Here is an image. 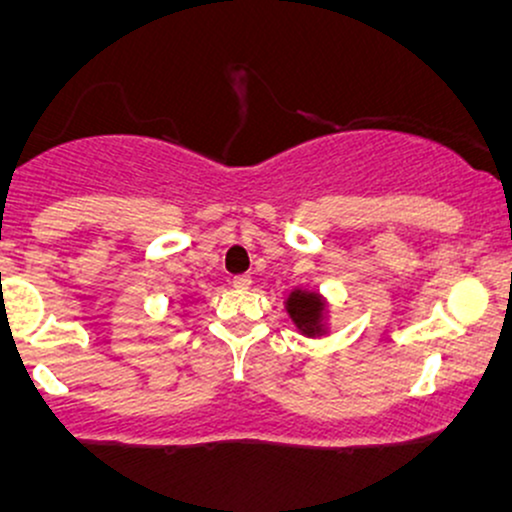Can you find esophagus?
Wrapping results in <instances>:
<instances>
[{
  "instance_id": "1",
  "label": "esophagus",
  "mask_w": 512,
  "mask_h": 512,
  "mask_svg": "<svg viewBox=\"0 0 512 512\" xmlns=\"http://www.w3.org/2000/svg\"><path fill=\"white\" fill-rule=\"evenodd\" d=\"M231 284L236 286V289H250L252 279H250L248 274H238V276H233V279H231Z\"/></svg>"
}]
</instances>
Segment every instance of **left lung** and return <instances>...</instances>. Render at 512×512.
Segmentation results:
<instances>
[{
	"instance_id": "obj_1",
	"label": "left lung",
	"mask_w": 512,
	"mask_h": 512,
	"mask_svg": "<svg viewBox=\"0 0 512 512\" xmlns=\"http://www.w3.org/2000/svg\"><path fill=\"white\" fill-rule=\"evenodd\" d=\"M284 310L303 337L320 339L330 334V301L315 289H293L284 298Z\"/></svg>"
}]
</instances>
